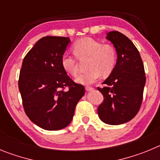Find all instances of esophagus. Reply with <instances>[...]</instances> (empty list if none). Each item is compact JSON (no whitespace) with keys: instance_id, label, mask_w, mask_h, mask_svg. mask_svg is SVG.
Instances as JSON below:
<instances>
[{"instance_id":"esophagus-1","label":"esophagus","mask_w":160,"mask_h":160,"mask_svg":"<svg viewBox=\"0 0 160 160\" xmlns=\"http://www.w3.org/2000/svg\"><path fill=\"white\" fill-rule=\"evenodd\" d=\"M85 89H86V91L89 92V91H92L93 90V88L92 87H90V86H86Z\"/></svg>"}]
</instances>
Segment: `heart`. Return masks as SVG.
Wrapping results in <instances>:
<instances>
[{"label": "heart", "mask_w": 160, "mask_h": 160, "mask_svg": "<svg viewBox=\"0 0 160 160\" xmlns=\"http://www.w3.org/2000/svg\"><path fill=\"white\" fill-rule=\"evenodd\" d=\"M75 55L78 58L89 57L88 71L79 75L76 81L82 84L94 83L103 75L107 77L114 70L116 64V53L114 48L108 44L91 37H83L75 41L72 45ZM61 65L71 76H77L79 64L77 57L68 52H64L61 57Z\"/></svg>", "instance_id": "heart-1"}]
</instances>
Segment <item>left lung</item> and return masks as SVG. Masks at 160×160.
<instances>
[{"label":"left lung","instance_id":"1","mask_svg":"<svg viewBox=\"0 0 160 160\" xmlns=\"http://www.w3.org/2000/svg\"><path fill=\"white\" fill-rule=\"evenodd\" d=\"M106 38L116 48L117 61L103 83L104 87L97 88L103 96L97 112L103 123L119 125L130 121L139 112L146 77L143 60L130 39L118 31L108 32Z\"/></svg>","mask_w":160,"mask_h":160}]
</instances>
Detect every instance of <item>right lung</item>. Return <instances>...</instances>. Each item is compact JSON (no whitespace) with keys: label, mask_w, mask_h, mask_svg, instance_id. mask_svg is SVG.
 <instances>
[{"label":"right lung","mask_w":160,"mask_h":160,"mask_svg":"<svg viewBox=\"0 0 160 160\" xmlns=\"http://www.w3.org/2000/svg\"><path fill=\"white\" fill-rule=\"evenodd\" d=\"M69 42L68 37H44L23 60L18 87L24 110L32 122L44 130H60L69 124L85 92L61 65ZM65 87L68 90L64 91Z\"/></svg>","instance_id":"right-lung-1"}]
</instances>
